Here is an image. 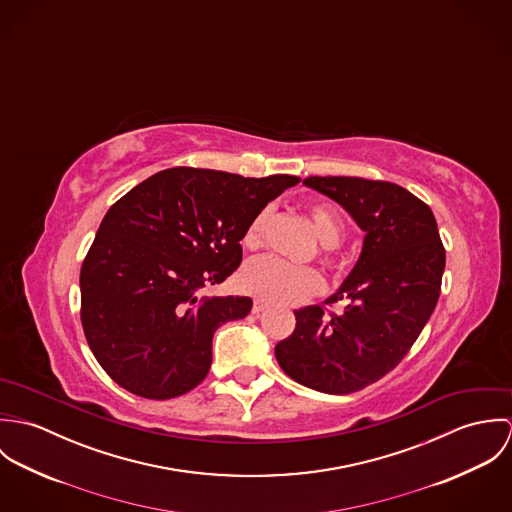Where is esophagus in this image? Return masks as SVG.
Instances as JSON below:
<instances>
[{
    "label": "esophagus",
    "mask_w": 512,
    "mask_h": 512,
    "mask_svg": "<svg viewBox=\"0 0 512 512\" xmlns=\"http://www.w3.org/2000/svg\"><path fill=\"white\" fill-rule=\"evenodd\" d=\"M264 309H266V303H264V301H260V299H256V301H254V305H252V313H256V315H258V313H262Z\"/></svg>",
    "instance_id": "1"
}]
</instances>
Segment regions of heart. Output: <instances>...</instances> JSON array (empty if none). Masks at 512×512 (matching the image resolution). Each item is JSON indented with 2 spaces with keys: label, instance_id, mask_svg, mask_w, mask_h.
I'll use <instances>...</instances> for the list:
<instances>
[{
  "label": "heart",
  "instance_id": "1",
  "mask_svg": "<svg viewBox=\"0 0 512 512\" xmlns=\"http://www.w3.org/2000/svg\"><path fill=\"white\" fill-rule=\"evenodd\" d=\"M307 213L321 244L325 246L323 260L333 262L331 248H335L345 236V224L339 211L333 205L319 201V203H311ZM268 220H270V211L264 209L248 224L242 238V244L248 250H258L264 244ZM240 284L250 295L266 303H282V305L305 301L323 290V278L319 276L317 270L305 268V266H293L274 256H266L250 262L240 276Z\"/></svg>",
  "mask_w": 512,
  "mask_h": 512
}]
</instances>
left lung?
<instances>
[{"label":"left lung","mask_w":512,"mask_h":512,"mask_svg":"<svg viewBox=\"0 0 512 512\" xmlns=\"http://www.w3.org/2000/svg\"><path fill=\"white\" fill-rule=\"evenodd\" d=\"M366 232L361 258L325 305L295 309L292 335L276 359L295 382L351 394L380 380L408 355L436 309L445 248L432 209L404 187L363 177H307Z\"/></svg>","instance_id":"left-lung-1"}]
</instances>
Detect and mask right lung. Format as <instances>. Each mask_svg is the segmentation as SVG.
I'll use <instances>...</instances> for the list:
<instances>
[{"label": "right lung", "mask_w": 512, "mask_h": 512, "mask_svg": "<svg viewBox=\"0 0 512 512\" xmlns=\"http://www.w3.org/2000/svg\"><path fill=\"white\" fill-rule=\"evenodd\" d=\"M297 181L171 167L110 207L80 268V321L114 382L169 400L205 380L215 331L252 299L201 292L240 266L248 224Z\"/></svg>", "instance_id": "1"}]
</instances>
